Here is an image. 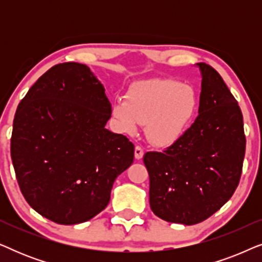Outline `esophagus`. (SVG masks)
<instances>
[{"label":"esophagus","mask_w":262,"mask_h":262,"mask_svg":"<svg viewBox=\"0 0 262 262\" xmlns=\"http://www.w3.org/2000/svg\"><path fill=\"white\" fill-rule=\"evenodd\" d=\"M143 155H144V150H143L142 146H139V145L136 146V148H135V157H136V159L141 160Z\"/></svg>","instance_id":"esophagus-1"}]
</instances>
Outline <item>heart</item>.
<instances>
[{
    "mask_svg": "<svg viewBox=\"0 0 262 262\" xmlns=\"http://www.w3.org/2000/svg\"><path fill=\"white\" fill-rule=\"evenodd\" d=\"M198 108L194 89L169 78H155L134 85L126 99H118L114 117L127 134L145 124L152 144L168 146L182 137Z\"/></svg>",
    "mask_w": 262,
    "mask_h": 262,
    "instance_id": "obj_1",
    "label": "heart"
}]
</instances>
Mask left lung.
<instances>
[{
    "mask_svg": "<svg viewBox=\"0 0 262 262\" xmlns=\"http://www.w3.org/2000/svg\"><path fill=\"white\" fill-rule=\"evenodd\" d=\"M202 71L199 116L162 152L148 151L152 212L170 223L205 221L234 194L246 152L243 117L221 75L206 63Z\"/></svg>",
    "mask_w": 262,
    "mask_h": 262,
    "instance_id": "obj_1",
    "label": "left lung"
}]
</instances>
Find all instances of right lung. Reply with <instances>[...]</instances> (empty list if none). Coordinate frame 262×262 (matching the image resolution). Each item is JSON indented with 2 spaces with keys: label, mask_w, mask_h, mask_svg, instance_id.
Here are the masks:
<instances>
[{
  "label": "right lung",
  "mask_w": 262,
  "mask_h": 262,
  "mask_svg": "<svg viewBox=\"0 0 262 262\" xmlns=\"http://www.w3.org/2000/svg\"><path fill=\"white\" fill-rule=\"evenodd\" d=\"M111 113L103 85L75 62L53 66L20 101L10 156L21 193L42 217L83 223L108 205L135 157L126 136L105 128Z\"/></svg>",
  "instance_id": "obj_1"
}]
</instances>
